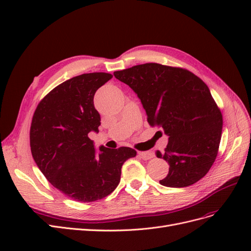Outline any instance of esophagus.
<instances>
[{"label":"esophagus","mask_w":251,"mask_h":251,"mask_svg":"<svg viewBox=\"0 0 251 251\" xmlns=\"http://www.w3.org/2000/svg\"><path fill=\"white\" fill-rule=\"evenodd\" d=\"M139 157H141L143 160H149V159L153 158V154L151 151H138Z\"/></svg>","instance_id":"obj_1"}]
</instances>
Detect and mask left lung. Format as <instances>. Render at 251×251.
Listing matches in <instances>:
<instances>
[{
  "label": "left lung",
  "instance_id": "obj_1",
  "mask_svg": "<svg viewBox=\"0 0 251 251\" xmlns=\"http://www.w3.org/2000/svg\"><path fill=\"white\" fill-rule=\"evenodd\" d=\"M114 75L138 95L149 125L169 136L164 153L156 151L170 165L160 184L185 187L202 179L216 160L223 126L221 110L206 83L183 68L157 63Z\"/></svg>",
  "mask_w": 251,
  "mask_h": 251
}]
</instances>
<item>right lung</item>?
I'll list each match as a JSON object with an SVG mask.
<instances>
[{
	"label": "right lung",
	"mask_w": 251,
	"mask_h": 251,
	"mask_svg": "<svg viewBox=\"0 0 251 251\" xmlns=\"http://www.w3.org/2000/svg\"><path fill=\"white\" fill-rule=\"evenodd\" d=\"M112 77L94 72L68 79L43 98L32 117L30 149L36 165L53 186L78 202L109 196L119 184L125 161L137 154L127 147H100L97 154L89 138L100 126L94 94Z\"/></svg>",
	"instance_id": "1"
}]
</instances>
